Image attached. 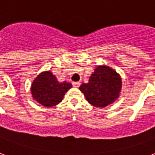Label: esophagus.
<instances>
[{"label":"esophagus","instance_id":"esophagus-1","mask_svg":"<svg viewBox=\"0 0 155 155\" xmlns=\"http://www.w3.org/2000/svg\"><path fill=\"white\" fill-rule=\"evenodd\" d=\"M72 84L74 87H75V88H78V87L80 85V82H73Z\"/></svg>","mask_w":155,"mask_h":155}]
</instances>
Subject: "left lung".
Here are the masks:
<instances>
[{
  "label": "left lung",
  "instance_id": "8db88e82",
  "mask_svg": "<svg viewBox=\"0 0 155 155\" xmlns=\"http://www.w3.org/2000/svg\"><path fill=\"white\" fill-rule=\"evenodd\" d=\"M122 82L120 75L110 67H97L88 83L82 84L80 90L93 106L105 107L119 97Z\"/></svg>",
  "mask_w": 155,
  "mask_h": 155
}]
</instances>
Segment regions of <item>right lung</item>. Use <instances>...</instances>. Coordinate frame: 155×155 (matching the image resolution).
Masks as SVG:
<instances>
[{
  "instance_id": "right-lung-1",
  "label": "right lung",
  "mask_w": 155,
  "mask_h": 155,
  "mask_svg": "<svg viewBox=\"0 0 155 155\" xmlns=\"http://www.w3.org/2000/svg\"><path fill=\"white\" fill-rule=\"evenodd\" d=\"M72 87L71 83H59L50 71H45L33 81L31 91L33 98L46 107L56 106L61 102L65 93Z\"/></svg>"
}]
</instances>
